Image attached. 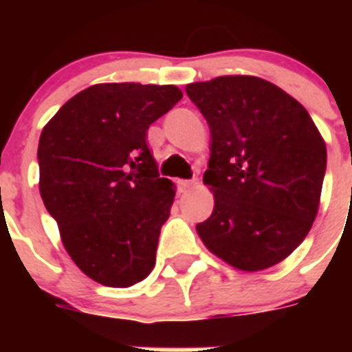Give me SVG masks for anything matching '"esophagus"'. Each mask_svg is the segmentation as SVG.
<instances>
[{
    "label": "esophagus",
    "instance_id": "34e87169",
    "mask_svg": "<svg viewBox=\"0 0 352 352\" xmlns=\"http://www.w3.org/2000/svg\"><path fill=\"white\" fill-rule=\"evenodd\" d=\"M195 185V179H179L178 186H179V192H186L190 190L192 186Z\"/></svg>",
    "mask_w": 352,
    "mask_h": 352
}]
</instances>
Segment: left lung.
<instances>
[{"instance_id":"obj_1","label":"left lung","mask_w":352,"mask_h":352,"mask_svg":"<svg viewBox=\"0 0 352 352\" xmlns=\"http://www.w3.org/2000/svg\"><path fill=\"white\" fill-rule=\"evenodd\" d=\"M186 95L208 121L204 183L213 213L197 223L208 250L243 272L280 263L309 234L326 173V144L309 111L252 76L192 82Z\"/></svg>"}]
</instances>
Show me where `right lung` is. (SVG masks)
<instances>
[{"label":"right lung","mask_w":352,"mask_h":352,"mask_svg":"<svg viewBox=\"0 0 352 352\" xmlns=\"http://www.w3.org/2000/svg\"><path fill=\"white\" fill-rule=\"evenodd\" d=\"M182 96L176 86L95 84L43 126L40 195L68 256L98 284L130 287L153 270L174 190L146 132Z\"/></svg>","instance_id":"obj_1"}]
</instances>
